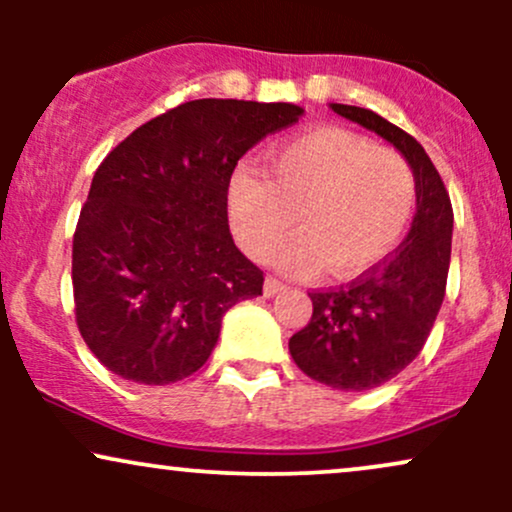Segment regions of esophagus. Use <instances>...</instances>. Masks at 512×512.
Here are the masks:
<instances>
[{"label":"esophagus","instance_id":"34e87169","mask_svg":"<svg viewBox=\"0 0 512 512\" xmlns=\"http://www.w3.org/2000/svg\"><path fill=\"white\" fill-rule=\"evenodd\" d=\"M284 289L286 284L281 279H276V276H267V279H264V296H276V293Z\"/></svg>","mask_w":512,"mask_h":512}]
</instances>
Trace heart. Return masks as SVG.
<instances>
[{
	"label": "heart",
	"mask_w": 512,
	"mask_h": 512,
	"mask_svg": "<svg viewBox=\"0 0 512 512\" xmlns=\"http://www.w3.org/2000/svg\"><path fill=\"white\" fill-rule=\"evenodd\" d=\"M414 202L407 158L339 127L276 149L269 178L240 170L228 187L233 233L255 260H267L301 223L303 236L276 255L291 274L330 264L332 274L356 276L375 267L402 240Z\"/></svg>",
	"instance_id": "1"
}]
</instances>
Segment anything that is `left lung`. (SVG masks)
Masks as SVG:
<instances>
[{"mask_svg": "<svg viewBox=\"0 0 512 512\" xmlns=\"http://www.w3.org/2000/svg\"><path fill=\"white\" fill-rule=\"evenodd\" d=\"M332 110L402 151L416 180L409 236L351 284L308 293L313 315L289 339L293 361L308 378L363 392L402 373L433 330L448 284L452 204L436 166L411 134L373 110L342 103H332Z\"/></svg>", "mask_w": 512, "mask_h": 512, "instance_id": "1", "label": "left lung"}]
</instances>
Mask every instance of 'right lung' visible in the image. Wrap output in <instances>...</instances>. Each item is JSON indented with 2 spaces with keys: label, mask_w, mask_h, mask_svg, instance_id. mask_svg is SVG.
I'll return each instance as SVG.
<instances>
[{
  "label": "right lung",
  "mask_w": 512,
  "mask_h": 512,
  "mask_svg": "<svg viewBox=\"0 0 512 512\" xmlns=\"http://www.w3.org/2000/svg\"><path fill=\"white\" fill-rule=\"evenodd\" d=\"M303 108L182 103L103 158L72 245L74 313L91 354L120 378L178 383L207 363L221 317L262 296L264 274L228 231L240 156Z\"/></svg>",
  "instance_id": "add662e5"
}]
</instances>
